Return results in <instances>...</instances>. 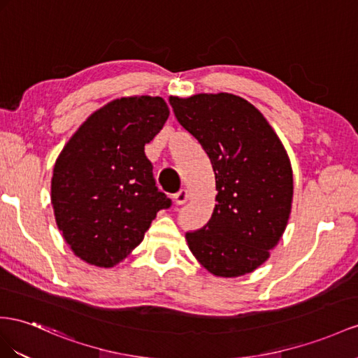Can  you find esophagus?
Masks as SVG:
<instances>
[{
    "label": "esophagus",
    "mask_w": 358,
    "mask_h": 358,
    "mask_svg": "<svg viewBox=\"0 0 358 358\" xmlns=\"http://www.w3.org/2000/svg\"><path fill=\"white\" fill-rule=\"evenodd\" d=\"M173 199H176V204H177V206L186 204V203H187V199H189L187 190H186V189H181V190L178 192V194L173 195Z\"/></svg>",
    "instance_id": "obj_1"
}]
</instances>
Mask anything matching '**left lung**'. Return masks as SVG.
<instances>
[{
	"label": "left lung",
	"instance_id": "1",
	"mask_svg": "<svg viewBox=\"0 0 358 358\" xmlns=\"http://www.w3.org/2000/svg\"><path fill=\"white\" fill-rule=\"evenodd\" d=\"M177 121L212 162V219L187 233L189 250L215 277L236 278L266 262L286 230L293 173L286 148L257 108L221 92L169 96Z\"/></svg>",
	"mask_w": 358,
	"mask_h": 358
}]
</instances>
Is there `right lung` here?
<instances>
[{
	"label": "right lung",
	"instance_id": "right-lung-1",
	"mask_svg": "<svg viewBox=\"0 0 358 358\" xmlns=\"http://www.w3.org/2000/svg\"><path fill=\"white\" fill-rule=\"evenodd\" d=\"M169 117L160 96H125L92 113L54 164L51 204L77 257L113 268L139 245L171 199L155 187L145 155Z\"/></svg>",
	"mask_w": 358,
	"mask_h": 358
}]
</instances>
